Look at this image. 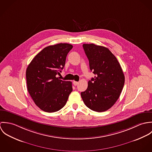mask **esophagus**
<instances>
[{
	"mask_svg": "<svg viewBox=\"0 0 152 152\" xmlns=\"http://www.w3.org/2000/svg\"><path fill=\"white\" fill-rule=\"evenodd\" d=\"M73 84L75 86H77L78 84V82L77 81H73Z\"/></svg>",
	"mask_w": 152,
	"mask_h": 152,
	"instance_id": "34e87169",
	"label": "esophagus"
}]
</instances>
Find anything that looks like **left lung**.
Listing matches in <instances>:
<instances>
[{
  "instance_id": "8db88e82",
  "label": "left lung",
  "mask_w": 152,
  "mask_h": 152,
  "mask_svg": "<svg viewBox=\"0 0 152 152\" xmlns=\"http://www.w3.org/2000/svg\"><path fill=\"white\" fill-rule=\"evenodd\" d=\"M91 71L95 75L88 81L82 99L88 108L98 112L110 108L118 99L125 83L122 69L108 48L84 44Z\"/></svg>"
}]
</instances>
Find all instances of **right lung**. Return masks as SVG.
I'll return each instance as SVG.
<instances>
[{
	"mask_svg": "<svg viewBox=\"0 0 152 152\" xmlns=\"http://www.w3.org/2000/svg\"><path fill=\"white\" fill-rule=\"evenodd\" d=\"M72 45L59 43L45 47L28 65L26 81L28 93L35 104L47 112H57L65 106L72 91V83L57 77L65 65Z\"/></svg>",
	"mask_w": 152,
	"mask_h": 152,
	"instance_id": "obj_1",
	"label": "right lung"
}]
</instances>
